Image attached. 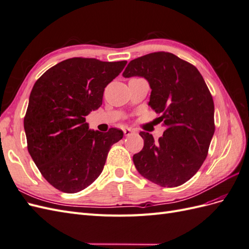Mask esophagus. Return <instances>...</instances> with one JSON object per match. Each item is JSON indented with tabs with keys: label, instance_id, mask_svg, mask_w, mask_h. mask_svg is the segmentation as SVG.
<instances>
[{
	"label": "esophagus",
	"instance_id": "esophagus-1",
	"mask_svg": "<svg viewBox=\"0 0 249 249\" xmlns=\"http://www.w3.org/2000/svg\"><path fill=\"white\" fill-rule=\"evenodd\" d=\"M124 133L125 136H131V135H133L135 132H134V130L130 129V127H126V129L124 130Z\"/></svg>",
	"mask_w": 249,
	"mask_h": 249
}]
</instances>
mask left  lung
<instances>
[{"mask_svg":"<svg viewBox=\"0 0 249 249\" xmlns=\"http://www.w3.org/2000/svg\"><path fill=\"white\" fill-rule=\"evenodd\" d=\"M123 76L147 80L148 105L166 126L158 141L140 132L144 146L133 156L135 167L157 185H183L206 160L215 132L214 102L205 80L194 65L167 52L132 60Z\"/></svg>","mask_w":249,"mask_h":249,"instance_id":"1","label":"left lung"}]
</instances>
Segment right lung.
Wrapping results in <instances>:
<instances>
[{
    "mask_svg": "<svg viewBox=\"0 0 249 249\" xmlns=\"http://www.w3.org/2000/svg\"><path fill=\"white\" fill-rule=\"evenodd\" d=\"M126 61L71 58L35 82L24 118L29 154L42 177L65 193H77L99 178L118 129L89 130L86 116L99 109L103 94Z\"/></svg>",
    "mask_w": 249,
    "mask_h": 249,
    "instance_id": "obj_1",
    "label": "right lung"
}]
</instances>
